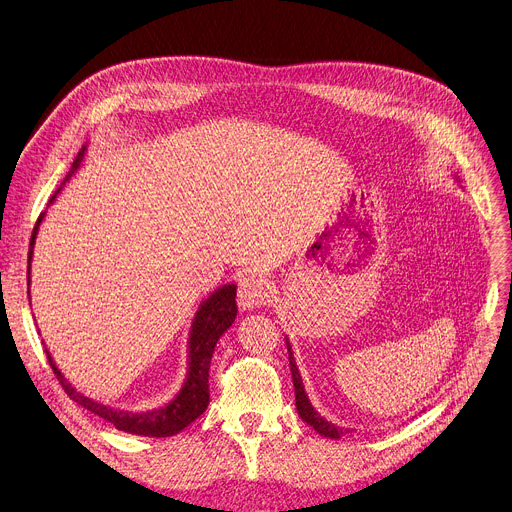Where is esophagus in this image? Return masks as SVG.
Listing matches in <instances>:
<instances>
[{"instance_id":"obj_1","label":"esophagus","mask_w":512,"mask_h":512,"mask_svg":"<svg viewBox=\"0 0 512 512\" xmlns=\"http://www.w3.org/2000/svg\"><path fill=\"white\" fill-rule=\"evenodd\" d=\"M271 298V288L265 280L255 275L243 277L239 282V306L243 310H253L267 304Z\"/></svg>"}]
</instances>
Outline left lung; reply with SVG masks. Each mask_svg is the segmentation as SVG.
Returning a JSON list of instances; mask_svg holds the SVG:
<instances>
[{
  "instance_id": "8db88e82",
  "label": "left lung",
  "mask_w": 512,
  "mask_h": 512,
  "mask_svg": "<svg viewBox=\"0 0 512 512\" xmlns=\"http://www.w3.org/2000/svg\"><path fill=\"white\" fill-rule=\"evenodd\" d=\"M457 179V175H455ZM286 345H288V355H290V369H292V380H294V390H296V410L300 414L302 421L306 425H310L316 433H320L322 437H329V439H341L349 429L345 427H337L335 423L327 421L310 402L306 390H304V384H302V376H300V369L296 365V359H294V351H292V343L290 339L286 337Z\"/></svg>"
}]
</instances>
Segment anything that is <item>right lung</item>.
<instances>
[{
	"mask_svg": "<svg viewBox=\"0 0 512 512\" xmlns=\"http://www.w3.org/2000/svg\"><path fill=\"white\" fill-rule=\"evenodd\" d=\"M87 155V145L81 147L77 153L71 171L63 179L61 188L55 192L49 204L57 200V196L63 192L65 183L77 173V169L83 165ZM46 216V210L38 216L36 226L32 230V239H30V253H28V286H30V265H32V255H34V245H36V235L38 228ZM30 298V290H28ZM237 286L235 284H224L216 288L208 298H204L194 314L192 327H190V337H188V374H185V380L179 388V392L163 406L153 408V410H126V408H114L108 404H102L94 398H87L81 394L77 388L71 386V382L61 374V369L57 367L51 351L46 349V357H49V363L55 371V376L59 378L63 390L71 400H75L79 406L87 408L89 412L98 414L104 421L112 423L118 431L130 433V435H141V437H171L183 431L188 425H192L196 418L208 408L210 402V388H208V371H210V361L214 347L222 333H226L232 322L237 318Z\"/></svg>",
	"mask_w": 512,
	"mask_h": 512,
	"instance_id": "1",
	"label": "right lung"
}]
</instances>
